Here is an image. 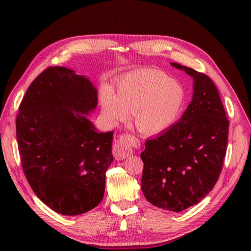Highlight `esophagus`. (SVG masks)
<instances>
[{
    "instance_id": "1",
    "label": "esophagus",
    "mask_w": 251,
    "mask_h": 251,
    "mask_svg": "<svg viewBox=\"0 0 251 251\" xmlns=\"http://www.w3.org/2000/svg\"><path fill=\"white\" fill-rule=\"evenodd\" d=\"M132 143H133V139L129 134L122 135V137L114 143L112 154L114 157H116V160L118 161L124 160L132 153V148H131Z\"/></svg>"
}]
</instances>
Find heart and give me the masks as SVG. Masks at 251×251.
Here are the masks:
<instances>
[{
  "label": "heart",
  "instance_id": "b5f03b06",
  "mask_svg": "<svg viewBox=\"0 0 251 251\" xmlns=\"http://www.w3.org/2000/svg\"><path fill=\"white\" fill-rule=\"evenodd\" d=\"M181 84L154 69H139L121 78L116 94L105 87L101 104L111 121H124L132 113L137 129L147 135L165 131L177 119L184 104Z\"/></svg>",
  "mask_w": 251,
  "mask_h": 251
}]
</instances>
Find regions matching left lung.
Returning <instances> with one entry per match:
<instances>
[{
    "label": "left lung",
    "mask_w": 251,
    "mask_h": 251,
    "mask_svg": "<svg viewBox=\"0 0 251 251\" xmlns=\"http://www.w3.org/2000/svg\"><path fill=\"white\" fill-rule=\"evenodd\" d=\"M170 64L192 77V100L178 122L146 140L141 187L152 205L180 212L201 202L216 185L226 155L229 121L208 76Z\"/></svg>",
    "instance_id": "obj_1"
}]
</instances>
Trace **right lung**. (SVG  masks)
Masks as SVG:
<instances>
[{
    "mask_svg": "<svg viewBox=\"0 0 251 251\" xmlns=\"http://www.w3.org/2000/svg\"><path fill=\"white\" fill-rule=\"evenodd\" d=\"M98 90L86 75L49 67L28 87L17 117V140L28 183L63 216H78L103 200L113 161V131H99L88 116Z\"/></svg>",
    "mask_w": 251,
    "mask_h": 251,
    "instance_id": "obj_1",
    "label": "right lung"
}]
</instances>
